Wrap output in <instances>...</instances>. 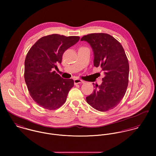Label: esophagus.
Listing matches in <instances>:
<instances>
[{"label":"esophagus","mask_w":156,"mask_h":156,"mask_svg":"<svg viewBox=\"0 0 156 156\" xmlns=\"http://www.w3.org/2000/svg\"><path fill=\"white\" fill-rule=\"evenodd\" d=\"M74 84H79V83H85L84 81H83L82 80L79 79H74Z\"/></svg>","instance_id":"34e87169"}]
</instances>
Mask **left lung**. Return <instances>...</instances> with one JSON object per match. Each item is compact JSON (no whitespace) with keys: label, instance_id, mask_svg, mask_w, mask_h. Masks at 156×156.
<instances>
[{"label":"left lung","instance_id":"left-lung-1","mask_svg":"<svg viewBox=\"0 0 156 156\" xmlns=\"http://www.w3.org/2000/svg\"><path fill=\"white\" fill-rule=\"evenodd\" d=\"M81 41H87L91 46L94 66L101 67L105 73L102 83L95 85L93 93L87 97V101L98 111H108L119 103L128 86L129 64L125 51L121 43L108 34H90Z\"/></svg>","mask_w":156,"mask_h":156}]
</instances>
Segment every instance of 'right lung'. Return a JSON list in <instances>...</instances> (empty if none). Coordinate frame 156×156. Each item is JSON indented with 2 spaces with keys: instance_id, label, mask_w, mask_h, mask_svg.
Returning <instances> with one entry per match:
<instances>
[{
  "instance_id": "right-lung-1",
  "label": "right lung",
  "mask_w": 156,
  "mask_h": 156,
  "mask_svg": "<svg viewBox=\"0 0 156 156\" xmlns=\"http://www.w3.org/2000/svg\"><path fill=\"white\" fill-rule=\"evenodd\" d=\"M79 39L77 36L49 35L39 39L29 50L24 61V80L31 97L41 107L55 110L66 102L74 80L62 78L53 69L61 63L65 51Z\"/></svg>"
}]
</instances>
